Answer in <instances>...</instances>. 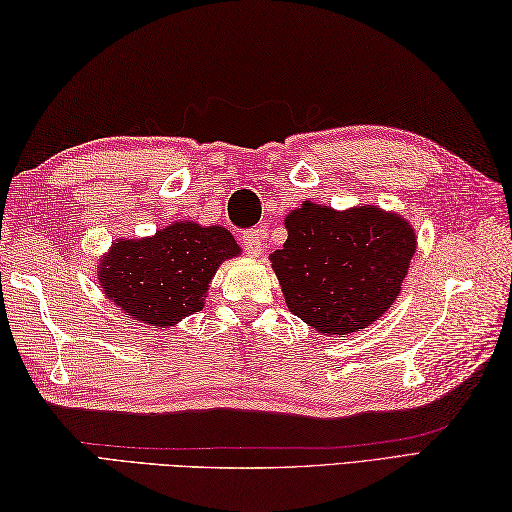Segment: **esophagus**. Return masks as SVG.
I'll use <instances>...</instances> for the list:
<instances>
[{
    "label": "esophagus",
    "instance_id": "obj_1",
    "mask_svg": "<svg viewBox=\"0 0 512 512\" xmlns=\"http://www.w3.org/2000/svg\"><path fill=\"white\" fill-rule=\"evenodd\" d=\"M264 237H266V233L262 231V228H255V231H246V233L242 235V244H244L246 253H248L250 257H259V255H262V250H264Z\"/></svg>",
    "mask_w": 512,
    "mask_h": 512
}]
</instances>
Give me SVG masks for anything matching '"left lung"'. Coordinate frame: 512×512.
<instances>
[{
  "instance_id": "left-lung-1",
  "label": "left lung",
  "mask_w": 512,
  "mask_h": 512,
  "mask_svg": "<svg viewBox=\"0 0 512 512\" xmlns=\"http://www.w3.org/2000/svg\"><path fill=\"white\" fill-rule=\"evenodd\" d=\"M270 255L288 310L323 336L361 332L394 306L418 237L407 217L374 204L336 211L303 202Z\"/></svg>"
}]
</instances>
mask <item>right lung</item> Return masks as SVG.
<instances>
[{
	"instance_id": "add662e5",
	"label": "right lung",
	"mask_w": 512,
	"mask_h": 512,
	"mask_svg": "<svg viewBox=\"0 0 512 512\" xmlns=\"http://www.w3.org/2000/svg\"><path fill=\"white\" fill-rule=\"evenodd\" d=\"M239 255L242 248L224 226L178 220L149 237L114 239L96 279L129 319L173 328L204 308L217 268Z\"/></svg>"
}]
</instances>
